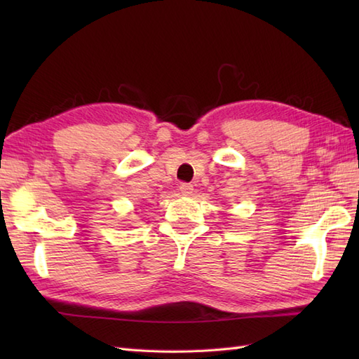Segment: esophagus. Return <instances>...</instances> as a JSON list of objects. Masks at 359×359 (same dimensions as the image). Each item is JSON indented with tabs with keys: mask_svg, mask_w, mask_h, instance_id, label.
<instances>
[{
	"mask_svg": "<svg viewBox=\"0 0 359 359\" xmlns=\"http://www.w3.org/2000/svg\"><path fill=\"white\" fill-rule=\"evenodd\" d=\"M179 189H180V193L184 194V196H191L194 188H193V185H189V184H180Z\"/></svg>",
	"mask_w": 359,
	"mask_h": 359,
	"instance_id": "1",
	"label": "esophagus"
}]
</instances>
